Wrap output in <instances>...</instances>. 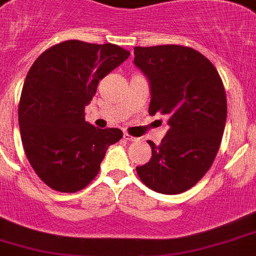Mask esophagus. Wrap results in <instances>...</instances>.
<instances>
[{
	"mask_svg": "<svg viewBox=\"0 0 256 256\" xmlns=\"http://www.w3.org/2000/svg\"><path fill=\"white\" fill-rule=\"evenodd\" d=\"M123 137H124V140H126L128 142H133V140H137V138L133 137V136H130V134H128V133H124Z\"/></svg>",
	"mask_w": 256,
	"mask_h": 256,
	"instance_id": "obj_1",
	"label": "esophagus"
}]
</instances>
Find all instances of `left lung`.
Here are the masks:
<instances>
[{"instance_id": "1", "label": "left lung", "mask_w": 256, "mask_h": 256, "mask_svg": "<svg viewBox=\"0 0 256 256\" xmlns=\"http://www.w3.org/2000/svg\"><path fill=\"white\" fill-rule=\"evenodd\" d=\"M150 82L148 112L165 114L170 126L152 156L137 166L150 189L179 194L212 166L224 136L227 102L224 84L210 60L182 46H134V62Z\"/></svg>"}]
</instances>
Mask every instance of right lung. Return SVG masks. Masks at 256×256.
<instances>
[{
	"label": "right lung",
	"instance_id": "obj_1",
	"mask_svg": "<svg viewBox=\"0 0 256 256\" xmlns=\"http://www.w3.org/2000/svg\"><path fill=\"white\" fill-rule=\"evenodd\" d=\"M116 44L67 40L46 49L28 72L18 126L30 165L49 188L74 193L98 175L110 144L123 133L85 120L98 84L130 57Z\"/></svg>",
	"mask_w": 256,
	"mask_h": 256
}]
</instances>
